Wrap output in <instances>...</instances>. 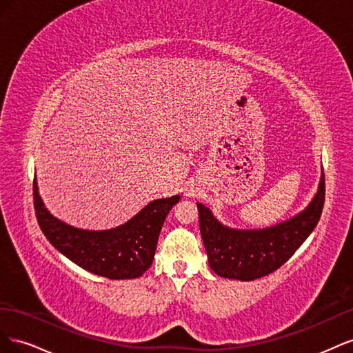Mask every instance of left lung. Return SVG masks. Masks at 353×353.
Masks as SVG:
<instances>
[{"instance_id": "8db88e82", "label": "left lung", "mask_w": 353, "mask_h": 353, "mask_svg": "<svg viewBox=\"0 0 353 353\" xmlns=\"http://www.w3.org/2000/svg\"><path fill=\"white\" fill-rule=\"evenodd\" d=\"M324 199L325 179L321 170L316 193L303 210L258 230L223 225L209 208L197 201L200 234L212 271L222 279L252 281L279 270L315 230Z\"/></svg>"}]
</instances>
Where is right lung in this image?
<instances>
[{"label": "right lung", "mask_w": 353, "mask_h": 353, "mask_svg": "<svg viewBox=\"0 0 353 353\" xmlns=\"http://www.w3.org/2000/svg\"><path fill=\"white\" fill-rule=\"evenodd\" d=\"M179 199V194L156 199L116 228L83 230L52 215L34 181L37 219L48 241L81 268L110 280L138 279L150 268L160 230Z\"/></svg>", "instance_id": "obj_1"}]
</instances>
